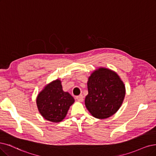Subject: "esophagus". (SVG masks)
I'll return each mask as SVG.
<instances>
[{
    "label": "esophagus",
    "instance_id": "obj_1",
    "mask_svg": "<svg viewBox=\"0 0 156 156\" xmlns=\"http://www.w3.org/2000/svg\"><path fill=\"white\" fill-rule=\"evenodd\" d=\"M76 98L78 101H80V102H82L83 101V96L82 95H79V96H77L76 97Z\"/></svg>",
    "mask_w": 156,
    "mask_h": 156
}]
</instances>
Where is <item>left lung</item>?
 <instances>
[{"label": "left lung", "instance_id": "8db88e82", "mask_svg": "<svg viewBox=\"0 0 156 156\" xmlns=\"http://www.w3.org/2000/svg\"><path fill=\"white\" fill-rule=\"evenodd\" d=\"M87 88L85 106L98 119H105L116 113L125 95L123 82L116 73L106 68H100L91 74Z\"/></svg>", "mask_w": 156, "mask_h": 156}]
</instances>
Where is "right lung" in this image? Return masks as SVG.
Segmentation results:
<instances>
[{
  "mask_svg": "<svg viewBox=\"0 0 156 156\" xmlns=\"http://www.w3.org/2000/svg\"><path fill=\"white\" fill-rule=\"evenodd\" d=\"M74 102L73 97L63 90L59 80L46 85L37 98L40 113L45 119L55 123L64 119L69 107Z\"/></svg>",
  "mask_w": 156,
  "mask_h": 156,
  "instance_id": "add662e5",
  "label": "right lung"
}]
</instances>
